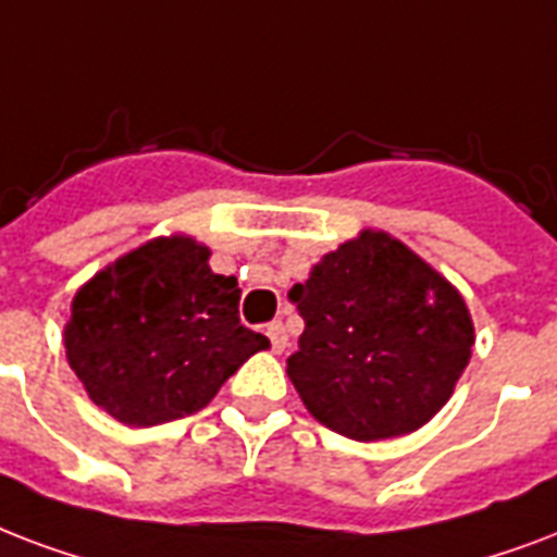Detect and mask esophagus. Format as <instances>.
I'll return each instance as SVG.
<instances>
[{
  "instance_id": "esophagus-1",
  "label": "esophagus",
  "mask_w": 557,
  "mask_h": 557,
  "mask_svg": "<svg viewBox=\"0 0 557 557\" xmlns=\"http://www.w3.org/2000/svg\"><path fill=\"white\" fill-rule=\"evenodd\" d=\"M264 334L270 337V348H273L275 355H278V351H284V346H287V334H284L282 322H270Z\"/></svg>"
}]
</instances>
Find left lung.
Listing matches in <instances>:
<instances>
[{
    "instance_id": "8db88e82",
    "label": "left lung",
    "mask_w": 557,
    "mask_h": 557,
    "mask_svg": "<svg viewBox=\"0 0 557 557\" xmlns=\"http://www.w3.org/2000/svg\"><path fill=\"white\" fill-rule=\"evenodd\" d=\"M287 296L305 319L293 386L319 424L357 442L426 424L471 360L462 293L386 232L339 244Z\"/></svg>"
}]
</instances>
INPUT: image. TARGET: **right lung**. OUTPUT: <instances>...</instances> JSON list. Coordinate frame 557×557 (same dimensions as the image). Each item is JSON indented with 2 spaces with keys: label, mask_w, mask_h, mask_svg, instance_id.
<instances>
[{
  "label": "right lung",
  "mask_w": 557,
  "mask_h": 557,
  "mask_svg": "<svg viewBox=\"0 0 557 557\" xmlns=\"http://www.w3.org/2000/svg\"><path fill=\"white\" fill-rule=\"evenodd\" d=\"M209 256L185 235L153 238L75 293L66 360L86 395L122 424L191 416L270 346L240 325L238 278L211 273Z\"/></svg>",
  "instance_id": "1"
}]
</instances>
